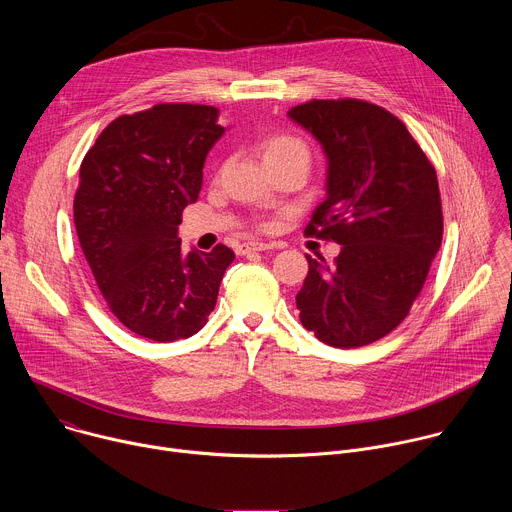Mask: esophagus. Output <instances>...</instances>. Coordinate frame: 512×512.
I'll list each match as a JSON object with an SVG mask.
<instances>
[{"label":"esophagus","instance_id":"1","mask_svg":"<svg viewBox=\"0 0 512 512\" xmlns=\"http://www.w3.org/2000/svg\"><path fill=\"white\" fill-rule=\"evenodd\" d=\"M267 249H271V245L253 241V243H243V245H239V247H237V253H239V255H247V253H251V251H267Z\"/></svg>","mask_w":512,"mask_h":512}]
</instances>
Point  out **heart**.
Wrapping results in <instances>:
<instances>
[{
  "label": "heart",
  "instance_id": "heart-1",
  "mask_svg": "<svg viewBox=\"0 0 512 512\" xmlns=\"http://www.w3.org/2000/svg\"><path fill=\"white\" fill-rule=\"evenodd\" d=\"M294 152H308L306 145L298 137L271 135L263 143V156H265V160L279 158V156H285V154H294Z\"/></svg>",
  "mask_w": 512,
  "mask_h": 512
}]
</instances>
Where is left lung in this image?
<instances>
[{
  "instance_id": "left-lung-1",
  "label": "left lung",
  "mask_w": 512,
  "mask_h": 512,
  "mask_svg": "<svg viewBox=\"0 0 512 512\" xmlns=\"http://www.w3.org/2000/svg\"><path fill=\"white\" fill-rule=\"evenodd\" d=\"M287 115L320 141L328 162L326 198L306 233L342 245L334 265L306 255L300 320L334 348L371 344L405 320L440 251L435 168L403 121L379 105L310 101Z\"/></svg>"
}]
</instances>
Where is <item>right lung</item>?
Returning a JSON list of instances; mask_svg holds the SVG:
<instances>
[{"label": "right lung", "mask_w": 512, "mask_h": 512, "mask_svg": "<svg viewBox=\"0 0 512 512\" xmlns=\"http://www.w3.org/2000/svg\"><path fill=\"white\" fill-rule=\"evenodd\" d=\"M218 109L162 103L121 115L81 164L75 227L117 320L141 338H190L216 306L235 253L182 251V210L196 202L202 168L223 137Z\"/></svg>", "instance_id": "1"}]
</instances>
